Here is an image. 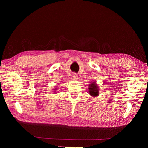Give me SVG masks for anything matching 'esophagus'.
<instances>
[{
    "label": "esophagus",
    "mask_w": 148,
    "mask_h": 148,
    "mask_svg": "<svg viewBox=\"0 0 148 148\" xmlns=\"http://www.w3.org/2000/svg\"><path fill=\"white\" fill-rule=\"evenodd\" d=\"M77 78H78L77 75H76L75 73L72 74V76H71V79H72L73 80H77Z\"/></svg>",
    "instance_id": "1"
}]
</instances>
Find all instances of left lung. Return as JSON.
Here are the masks:
<instances>
[{
  "label": "left lung",
  "instance_id": "8db88e82",
  "mask_svg": "<svg viewBox=\"0 0 148 148\" xmlns=\"http://www.w3.org/2000/svg\"><path fill=\"white\" fill-rule=\"evenodd\" d=\"M100 89L95 82H92L89 84L88 92L89 94L92 97H97L99 96Z\"/></svg>",
  "mask_w": 148,
  "mask_h": 148
}]
</instances>
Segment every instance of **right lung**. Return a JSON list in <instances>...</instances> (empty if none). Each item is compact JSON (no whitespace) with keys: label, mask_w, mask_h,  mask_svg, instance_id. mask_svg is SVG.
<instances>
[{"label":"right lung","mask_w":148,"mask_h":148,"mask_svg":"<svg viewBox=\"0 0 148 148\" xmlns=\"http://www.w3.org/2000/svg\"><path fill=\"white\" fill-rule=\"evenodd\" d=\"M53 92H56V91H57V88H55V89H53Z\"/></svg>","instance_id":"1"}]
</instances>
